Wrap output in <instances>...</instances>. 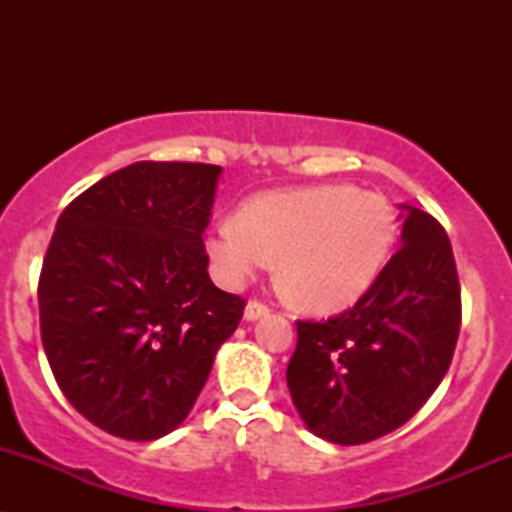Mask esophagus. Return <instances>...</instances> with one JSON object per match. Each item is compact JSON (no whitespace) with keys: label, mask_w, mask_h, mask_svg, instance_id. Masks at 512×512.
Here are the masks:
<instances>
[{"label":"esophagus","mask_w":512,"mask_h":512,"mask_svg":"<svg viewBox=\"0 0 512 512\" xmlns=\"http://www.w3.org/2000/svg\"><path fill=\"white\" fill-rule=\"evenodd\" d=\"M264 315H269V308L264 303L250 301L248 305H245V320H248V322L260 320V317H264Z\"/></svg>","instance_id":"1"}]
</instances>
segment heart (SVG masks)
I'll return each mask as SVG.
<instances>
[{
	"instance_id": "heart-1",
	"label": "heart",
	"mask_w": 512,
	"mask_h": 512,
	"mask_svg": "<svg viewBox=\"0 0 512 512\" xmlns=\"http://www.w3.org/2000/svg\"><path fill=\"white\" fill-rule=\"evenodd\" d=\"M395 236V211L380 195L351 185H315L252 197L238 219L211 226L207 250L231 286L276 257V274L291 301L332 313L375 284Z\"/></svg>"
}]
</instances>
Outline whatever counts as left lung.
<instances>
[{"label":"left lung","instance_id":"1","mask_svg":"<svg viewBox=\"0 0 512 512\" xmlns=\"http://www.w3.org/2000/svg\"><path fill=\"white\" fill-rule=\"evenodd\" d=\"M402 209V248L354 308L298 322L286 383L317 438L361 445L407 424L448 373L460 334V281L443 226Z\"/></svg>","mask_w":512,"mask_h":512}]
</instances>
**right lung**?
Masks as SVG:
<instances>
[{"label":"right lung","mask_w":512,"mask_h":512,"mask_svg":"<svg viewBox=\"0 0 512 512\" xmlns=\"http://www.w3.org/2000/svg\"><path fill=\"white\" fill-rule=\"evenodd\" d=\"M219 178L207 163L139 161L57 219L38 284L45 354L72 407L117 438L175 431L243 317L207 272Z\"/></svg>","instance_id":"add662e5"}]
</instances>
